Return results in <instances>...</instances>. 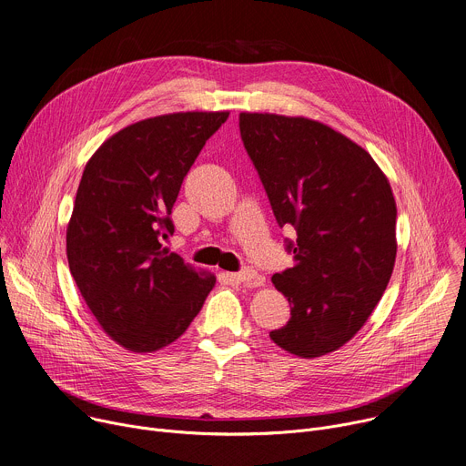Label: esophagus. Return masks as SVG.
<instances>
[{"label": "esophagus", "instance_id": "1", "mask_svg": "<svg viewBox=\"0 0 466 466\" xmlns=\"http://www.w3.org/2000/svg\"><path fill=\"white\" fill-rule=\"evenodd\" d=\"M230 281L236 285H247V287H260L264 283V279L251 268H245L236 273H228Z\"/></svg>", "mask_w": 466, "mask_h": 466}]
</instances>
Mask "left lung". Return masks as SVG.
Masks as SVG:
<instances>
[{"label": "left lung", "mask_w": 466, "mask_h": 466, "mask_svg": "<svg viewBox=\"0 0 466 466\" xmlns=\"http://www.w3.org/2000/svg\"><path fill=\"white\" fill-rule=\"evenodd\" d=\"M243 146L260 176L294 266L271 281L290 320L269 331L299 356L329 354L361 329L395 264L397 208L390 181L356 142L320 121L239 114Z\"/></svg>", "instance_id": "1"}]
</instances>
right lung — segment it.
Instances as JSON below:
<instances>
[{"label": "right lung", "mask_w": 466, "mask_h": 466, "mask_svg": "<svg viewBox=\"0 0 466 466\" xmlns=\"http://www.w3.org/2000/svg\"><path fill=\"white\" fill-rule=\"evenodd\" d=\"M228 112L147 117L110 137L87 161L71 221L67 260L89 311L117 345L155 352L183 335L215 275L161 243L183 177Z\"/></svg>", "instance_id": "right-lung-1"}]
</instances>
